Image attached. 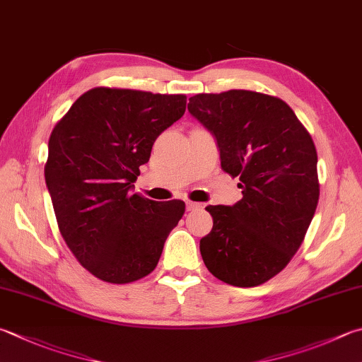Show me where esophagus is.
<instances>
[{
  "label": "esophagus",
  "instance_id": "1",
  "mask_svg": "<svg viewBox=\"0 0 362 362\" xmlns=\"http://www.w3.org/2000/svg\"><path fill=\"white\" fill-rule=\"evenodd\" d=\"M186 208H187V211H195V209L203 208V204L197 203V202H186Z\"/></svg>",
  "mask_w": 362,
  "mask_h": 362
}]
</instances>
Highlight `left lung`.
<instances>
[{
	"instance_id": "left-lung-1",
	"label": "left lung",
	"mask_w": 362,
	"mask_h": 362,
	"mask_svg": "<svg viewBox=\"0 0 362 362\" xmlns=\"http://www.w3.org/2000/svg\"><path fill=\"white\" fill-rule=\"evenodd\" d=\"M187 110L214 135L222 170L243 189L233 206H206L213 230L200 240L202 258L219 281L257 287L288 264L315 214V145L295 112L268 94H197Z\"/></svg>"
}]
</instances>
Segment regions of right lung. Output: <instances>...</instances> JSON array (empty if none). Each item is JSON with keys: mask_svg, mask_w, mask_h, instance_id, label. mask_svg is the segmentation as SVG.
I'll use <instances>...</instances> for the list:
<instances>
[{"mask_svg": "<svg viewBox=\"0 0 362 362\" xmlns=\"http://www.w3.org/2000/svg\"><path fill=\"white\" fill-rule=\"evenodd\" d=\"M186 112L184 94L94 88L52 131L45 182L67 247L100 281L148 276L186 209L132 194L156 139Z\"/></svg>", "mask_w": 362, "mask_h": 362, "instance_id": "obj_1", "label": "right lung"}]
</instances>
